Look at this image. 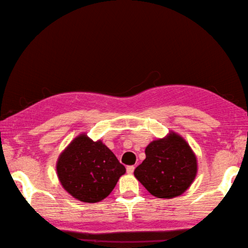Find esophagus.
Returning <instances> with one entry per match:
<instances>
[{"instance_id":"1","label":"esophagus","mask_w":248,"mask_h":248,"mask_svg":"<svg viewBox=\"0 0 248 248\" xmlns=\"http://www.w3.org/2000/svg\"><path fill=\"white\" fill-rule=\"evenodd\" d=\"M134 170H135L134 166H128V167H127V172L129 173V175H132Z\"/></svg>"}]
</instances>
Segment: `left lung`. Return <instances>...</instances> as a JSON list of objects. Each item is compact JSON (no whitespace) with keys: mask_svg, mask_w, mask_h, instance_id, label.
<instances>
[{"mask_svg":"<svg viewBox=\"0 0 248 248\" xmlns=\"http://www.w3.org/2000/svg\"><path fill=\"white\" fill-rule=\"evenodd\" d=\"M134 176L151 195L170 199L191 186L197 175V157L181 135L170 131L165 138L152 140Z\"/></svg>","mask_w":248,"mask_h":248,"instance_id":"1","label":"left lung"}]
</instances>
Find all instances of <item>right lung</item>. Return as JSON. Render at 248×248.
<instances>
[{
	"label": "right lung",
	"instance_id": "right-lung-1",
	"mask_svg": "<svg viewBox=\"0 0 248 248\" xmlns=\"http://www.w3.org/2000/svg\"><path fill=\"white\" fill-rule=\"evenodd\" d=\"M125 168L102 140L78 134L62 151L56 173L67 193L83 202H99L113 191Z\"/></svg>",
	"mask_w": 248,
	"mask_h": 248
}]
</instances>
